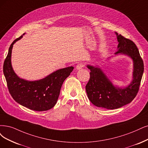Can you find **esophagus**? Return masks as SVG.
<instances>
[{
    "label": "esophagus",
    "instance_id": "obj_1",
    "mask_svg": "<svg viewBox=\"0 0 148 148\" xmlns=\"http://www.w3.org/2000/svg\"><path fill=\"white\" fill-rule=\"evenodd\" d=\"M84 66V64L83 63H79V64H78L77 66H76L75 68H76V69H77V70H80V69L82 68Z\"/></svg>",
    "mask_w": 148,
    "mask_h": 148
}]
</instances>
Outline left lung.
Returning <instances> with one entry per match:
<instances>
[{
	"label": "left lung",
	"instance_id": "left-lung-1",
	"mask_svg": "<svg viewBox=\"0 0 148 148\" xmlns=\"http://www.w3.org/2000/svg\"><path fill=\"white\" fill-rule=\"evenodd\" d=\"M114 34L118 42L114 57L123 55L132 60V79L130 84L123 86L114 85L113 80L100 66L86 65L91 71L90 79L86 85L89 100L96 107L112 110L121 107L133 101L138 91L144 71L143 62L135 43L116 32ZM112 57L107 60H110Z\"/></svg>",
	"mask_w": 148,
	"mask_h": 148
}]
</instances>
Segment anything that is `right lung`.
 Returning a JSON list of instances; mask_svg holds the SVG:
<instances>
[{
	"instance_id": "right-lung-1",
	"label": "right lung",
	"mask_w": 148,
	"mask_h": 148,
	"mask_svg": "<svg viewBox=\"0 0 148 148\" xmlns=\"http://www.w3.org/2000/svg\"><path fill=\"white\" fill-rule=\"evenodd\" d=\"M23 37L21 36L15 40L10 45L3 63V74L9 92L14 100L21 106L32 110H48L56 104L63 82L70 75L74 67L58 69L37 80L20 78L13 68L12 53L14 44Z\"/></svg>"
}]
</instances>
